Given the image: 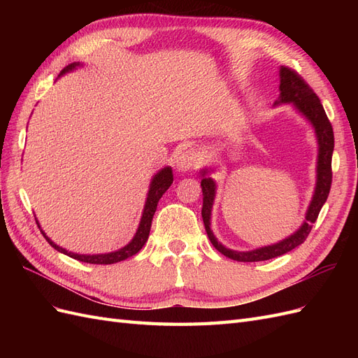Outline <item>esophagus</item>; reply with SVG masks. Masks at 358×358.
Returning a JSON list of instances; mask_svg holds the SVG:
<instances>
[{"mask_svg":"<svg viewBox=\"0 0 358 358\" xmlns=\"http://www.w3.org/2000/svg\"><path fill=\"white\" fill-rule=\"evenodd\" d=\"M201 164V155L197 150H183L178 157V167L180 170H189L194 167H199Z\"/></svg>","mask_w":358,"mask_h":358,"instance_id":"obj_1","label":"esophagus"}]
</instances>
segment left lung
<instances>
[{
	"instance_id": "1",
	"label": "left lung",
	"mask_w": 358,
	"mask_h": 358,
	"mask_svg": "<svg viewBox=\"0 0 358 358\" xmlns=\"http://www.w3.org/2000/svg\"><path fill=\"white\" fill-rule=\"evenodd\" d=\"M279 90H280L279 103H294L297 109L309 119L313 127H315V133H317L318 145H320L318 180H317L315 194H313V199L308 209L305 224L300 227V230H297L294 234L289 236L288 239L279 242L276 245L254 249V251L237 252L222 246L218 241L215 239L213 233L210 231V210H212L213 197H215V183L210 178H203L201 179V191H203L201 216H203L206 233H208L209 241L212 242L215 249H218L221 254H224L225 257H229L231 259H236V262H243V263L264 262V259L284 255L292 251V249L297 248L299 245H301L309 236L312 230V224L317 221L322 204L326 203L331 188V179H333L331 155H333V148H334V134H333V127L318 99V95L313 92V90L308 85V82L303 79L296 70H292L289 67H280Z\"/></svg>"
}]
</instances>
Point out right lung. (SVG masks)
I'll return each instance as SVG.
<instances>
[{
  "label": "right lung",
  "mask_w": 358,
  "mask_h": 358,
  "mask_svg": "<svg viewBox=\"0 0 358 358\" xmlns=\"http://www.w3.org/2000/svg\"><path fill=\"white\" fill-rule=\"evenodd\" d=\"M76 66H79V64H70L66 69L61 71L66 73L69 70H73ZM173 182V173L170 167L162 169L158 175H155L152 183H150V189L148 194V200L145 204V210H143V216H142V221H140L138 225V230L134 236V239L129 242L127 246H124L122 249H119V251L110 252V254H100V255H80V254H73L66 251L64 248H59L58 245L53 243L49 237L41 231V234L45 236V239L50 243L52 248H55L57 251L66 254L74 259H78V262H83V263H90V264H113L117 262H122V259H127L129 257H133L134 254H137L140 249L143 248V245L146 243L148 237H149V231H150V224H152V218H154V213L157 210V204L159 201V199L162 197V194H164L169 187L171 185Z\"/></svg>",
  "instance_id": "obj_1"
}]
</instances>
